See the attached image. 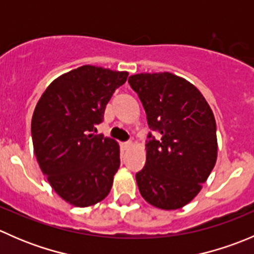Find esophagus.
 Listing matches in <instances>:
<instances>
[{
  "instance_id": "1",
  "label": "esophagus",
  "mask_w": 254,
  "mask_h": 254,
  "mask_svg": "<svg viewBox=\"0 0 254 254\" xmlns=\"http://www.w3.org/2000/svg\"><path fill=\"white\" fill-rule=\"evenodd\" d=\"M131 146H132V142L131 141H127V142L123 143V147H124V150H129V148L131 147Z\"/></svg>"
}]
</instances>
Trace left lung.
Masks as SVG:
<instances>
[{"instance_id": "1", "label": "left lung", "mask_w": 254, "mask_h": 254, "mask_svg": "<svg viewBox=\"0 0 254 254\" xmlns=\"http://www.w3.org/2000/svg\"><path fill=\"white\" fill-rule=\"evenodd\" d=\"M148 127L146 163L136 173L142 198L165 210L184 206L200 191L217 156L216 123L203 94L170 72L130 76Z\"/></svg>"}]
</instances>
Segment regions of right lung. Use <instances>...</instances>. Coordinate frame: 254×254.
<instances>
[{
  "label": "right lung",
  "instance_id": "right-lung-1",
  "mask_svg": "<svg viewBox=\"0 0 254 254\" xmlns=\"http://www.w3.org/2000/svg\"><path fill=\"white\" fill-rule=\"evenodd\" d=\"M127 72L84 65L51 82L32 118L34 153L54 190L78 207L109 194L120 166L119 145L96 125Z\"/></svg>",
  "mask_w": 254,
  "mask_h": 254
}]
</instances>
